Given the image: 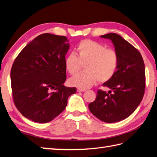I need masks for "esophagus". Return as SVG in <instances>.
Here are the masks:
<instances>
[{
    "label": "esophagus",
    "instance_id": "esophagus-1",
    "mask_svg": "<svg viewBox=\"0 0 157 157\" xmlns=\"http://www.w3.org/2000/svg\"><path fill=\"white\" fill-rule=\"evenodd\" d=\"M77 91H78V92H84V91H86V89H83V88H78V89H77Z\"/></svg>",
    "mask_w": 157,
    "mask_h": 157
}]
</instances>
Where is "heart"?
<instances>
[{"label": "heart", "mask_w": 157, "mask_h": 157, "mask_svg": "<svg viewBox=\"0 0 157 157\" xmlns=\"http://www.w3.org/2000/svg\"><path fill=\"white\" fill-rule=\"evenodd\" d=\"M119 59L115 50L106 49L98 42L84 40L76 48V55L71 53L65 59V67L69 74H78L84 65L85 72L70 79L72 86L88 88L98 79L99 82L110 81L117 73Z\"/></svg>", "instance_id": "1"}]
</instances>
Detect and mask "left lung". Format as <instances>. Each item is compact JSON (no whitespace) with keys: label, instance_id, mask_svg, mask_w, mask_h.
<instances>
[{"label":"left lung","instance_id":"obj_1","mask_svg":"<svg viewBox=\"0 0 157 157\" xmlns=\"http://www.w3.org/2000/svg\"><path fill=\"white\" fill-rule=\"evenodd\" d=\"M100 37L112 41L119 67L115 76L103 84L110 90H99L88 108L101 121L115 123L128 117L141 103L146 87L145 65L140 52L121 36L110 33Z\"/></svg>","mask_w":157,"mask_h":157}]
</instances>
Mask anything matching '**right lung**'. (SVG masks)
I'll list each match as a JSON object with an SVG mask.
<instances>
[{"mask_svg": "<svg viewBox=\"0 0 157 157\" xmlns=\"http://www.w3.org/2000/svg\"><path fill=\"white\" fill-rule=\"evenodd\" d=\"M67 38L41 34L29 42L11 69L13 102L25 117L37 123L52 121L63 111L76 88L64 86Z\"/></svg>", "mask_w": 157, "mask_h": 157, "instance_id": "add662e5", "label": "right lung"}]
</instances>
